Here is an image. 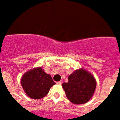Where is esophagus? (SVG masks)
<instances>
[{
    "instance_id": "34e87169",
    "label": "esophagus",
    "mask_w": 120,
    "mask_h": 120,
    "mask_svg": "<svg viewBox=\"0 0 120 120\" xmlns=\"http://www.w3.org/2000/svg\"><path fill=\"white\" fill-rule=\"evenodd\" d=\"M56 83H57V85H61V83H61V81H57Z\"/></svg>"
}]
</instances>
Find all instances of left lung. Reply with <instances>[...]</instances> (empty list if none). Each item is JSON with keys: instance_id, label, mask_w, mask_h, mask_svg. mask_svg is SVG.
I'll return each instance as SVG.
<instances>
[{"instance_id": "8db88e82", "label": "left lung", "mask_w": 120, "mask_h": 120, "mask_svg": "<svg viewBox=\"0 0 120 120\" xmlns=\"http://www.w3.org/2000/svg\"><path fill=\"white\" fill-rule=\"evenodd\" d=\"M68 80L62 84L67 99L74 104H85L90 101L96 87V81L92 74L81 68L71 73Z\"/></svg>"}]
</instances>
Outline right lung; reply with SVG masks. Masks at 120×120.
Listing matches in <instances>:
<instances>
[{
	"label": "right lung",
	"mask_w": 120,
	"mask_h": 120,
	"mask_svg": "<svg viewBox=\"0 0 120 120\" xmlns=\"http://www.w3.org/2000/svg\"><path fill=\"white\" fill-rule=\"evenodd\" d=\"M21 83L29 98L39 99L46 96L50 88L55 84L50 75L46 73L41 67L26 71L22 75Z\"/></svg>",
	"instance_id": "add662e5"
}]
</instances>
